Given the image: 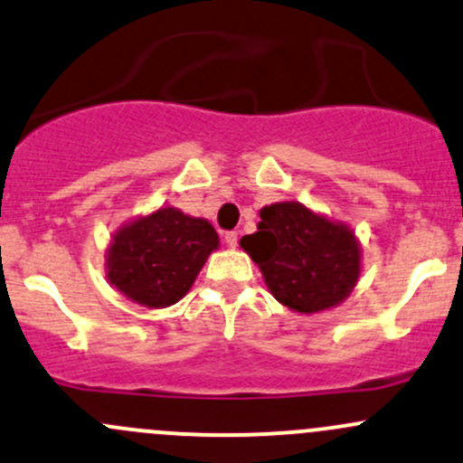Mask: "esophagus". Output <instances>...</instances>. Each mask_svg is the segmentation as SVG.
<instances>
[{
	"mask_svg": "<svg viewBox=\"0 0 463 463\" xmlns=\"http://www.w3.org/2000/svg\"><path fill=\"white\" fill-rule=\"evenodd\" d=\"M223 241H226L228 248H235L237 241H240V235H237L235 231H231V232H226V235H223Z\"/></svg>",
	"mask_w": 463,
	"mask_h": 463,
	"instance_id": "obj_1",
	"label": "esophagus"
}]
</instances>
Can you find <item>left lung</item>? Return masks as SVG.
<instances>
[{"instance_id":"left-lung-1","label":"left lung","mask_w":463,"mask_h":463,"mask_svg":"<svg viewBox=\"0 0 463 463\" xmlns=\"http://www.w3.org/2000/svg\"><path fill=\"white\" fill-rule=\"evenodd\" d=\"M260 217L257 232L241 237L240 246L260 266L279 304L313 315L353 293L362 272V248L353 228L299 202L270 203Z\"/></svg>"}]
</instances>
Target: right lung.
Masks as SVG:
<instances>
[{
  "mask_svg": "<svg viewBox=\"0 0 463 463\" xmlns=\"http://www.w3.org/2000/svg\"><path fill=\"white\" fill-rule=\"evenodd\" d=\"M217 248L211 222L162 206L115 232L106 250V277L135 304L166 308L191 290Z\"/></svg>",
  "mask_w": 463,
  "mask_h": 463,
  "instance_id": "obj_1",
  "label": "right lung"
}]
</instances>
